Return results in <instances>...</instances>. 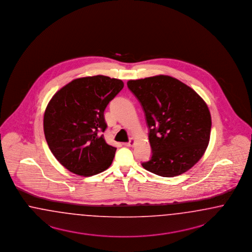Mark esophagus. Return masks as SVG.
I'll list each match as a JSON object with an SVG mask.
<instances>
[{
	"label": "esophagus",
	"instance_id": "1",
	"mask_svg": "<svg viewBox=\"0 0 252 252\" xmlns=\"http://www.w3.org/2000/svg\"><path fill=\"white\" fill-rule=\"evenodd\" d=\"M134 145H135V139L134 138H130L128 142L124 143V146H126V147H133Z\"/></svg>",
	"mask_w": 252,
	"mask_h": 252
}]
</instances>
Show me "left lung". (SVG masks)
<instances>
[{
  "label": "left lung",
  "mask_w": 252,
  "mask_h": 252,
  "mask_svg": "<svg viewBox=\"0 0 252 252\" xmlns=\"http://www.w3.org/2000/svg\"><path fill=\"white\" fill-rule=\"evenodd\" d=\"M149 128L152 157L141 165L157 176L173 177L189 170L205 153L212 118L205 101L169 76L129 80Z\"/></svg>",
  "instance_id": "left-lung-1"
}]
</instances>
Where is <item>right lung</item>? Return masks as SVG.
<instances>
[{
  "label": "right lung",
  "instance_id": "add662e5",
  "mask_svg": "<svg viewBox=\"0 0 252 252\" xmlns=\"http://www.w3.org/2000/svg\"><path fill=\"white\" fill-rule=\"evenodd\" d=\"M122 80L109 76L77 78L54 94L46 108V141L63 166L79 176L103 172L112 164L116 148L108 145L104 110L122 91Z\"/></svg>",
  "mask_w": 252,
  "mask_h": 252
}]
</instances>
